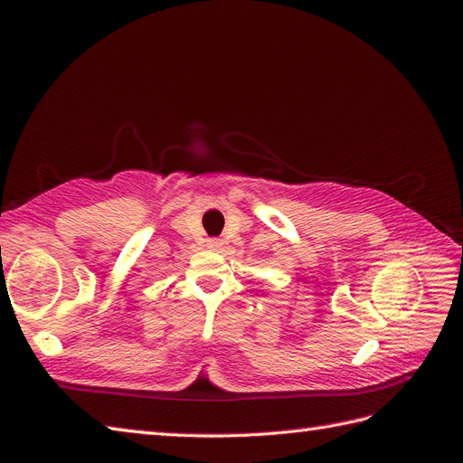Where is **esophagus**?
Listing matches in <instances>:
<instances>
[{"label": "esophagus", "instance_id": "obj_1", "mask_svg": "<svg viewBox=\"0 0 463 463\" xmlns=\"http://www.w3.org/2000/svg\"><path fill=\"white\" fill-rule=\"evenodd\" d=\"M222 245H223V241L218 240V237H213V240H208V243H206V247L213 249V250H220Z\"/></svg>", "mask_w": 463, "mask_h": 463}]
</instances>
